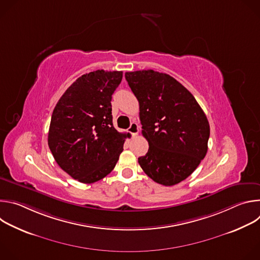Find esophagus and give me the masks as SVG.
<instances>
[{"label":"esophagus","instance_id":"1","mask_svg":"<svg viewBox=\"0 0 260 260\" xmlns=\"http://www.w3.org/2000/svg\"><path fill=\"white\" fill-rule=\"evenodd\" d=\"M128 132L133 135V136H137L138 133H139V125L137 122H132L131 123V126L128 127Z\"/></svg>","mask_w":260,"mask_h":260}]
</instances>
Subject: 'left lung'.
I'll return each instance as SVG.
<instances>
[{
  "label": "left lung",
  "mask_w": 260,
  "mask_h": 260,
  "mask_svg": "<svg viewBox=\"0 0 260 260\" xmlns=\"http://www.w3.org/2000/svg\"><path fill=\"white\" fill-rule=\"evenodd\" d=\"M125 79L139 101L142 135L149 144L139 165L156 183H180L207 154L210 125L206 114L194 96L168 74L126 72Z\"/></svg>",
  "instance_id": "8db88e82"
}]
</instances>
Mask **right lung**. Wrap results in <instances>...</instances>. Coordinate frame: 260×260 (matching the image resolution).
Here are the masks:
<instances>
[{"label":"right lung","mask_w":260,"mask_h":260,"mask_svg":"<svg viewBox=\"0 0 260 260\" xmlns=\"http://www.w3.org/2000/svg\"><path fill=\"white\" fill-rule=\"evenodd\" d=\"M122 72L96 70L74 82L51 116L48 146L57 165L81 183L96 182L115 168L125 134L112 122V94Z\"/></svg>","instance_id":"1"}]
</instances>
